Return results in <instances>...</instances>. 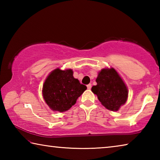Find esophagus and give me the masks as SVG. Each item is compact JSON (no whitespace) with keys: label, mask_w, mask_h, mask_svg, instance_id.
<instances>
[{"label":"esophagus","mask_w":160,"mask_h":160,"mask_svg":"<svg viewBox=\"0 0 160 160\" xmlns=\"http://www.w3.org/2000/svg\"><path fill=\"white\" fill-rule=\"evenodd\" d=\"M87 87H88V90H90L91 88H92V85H91V84H89V85H87Z\"/></svg>","instance_id":"1"}]
</instances>
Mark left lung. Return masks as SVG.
Instances as JSON below:
<instances>
[{"label":"left lung","instance_id":"1","mask_svg":"<svg viewBox=\"0 0 160 160\" xmlns=\"http://www.w3.org/2000/svg\"><path fill=\"white\" fill-rule=\"evenodd\" d=\"M97 85L92 92L108 110L117 112L128 99V90L120 75L113 68H104L98 72Z\"/></svg>","mask_w":160,"mask_h":160}]
</instances>
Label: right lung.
Masks as SVG:
<instances>
[{"instance_id":"add662e5","label":"right lung","mask_w":160,"mask_h":160,"mask_svg":"<svg viewBox=\"0 0 160 160\" xmlns=\"http://www.w3.org/2000/svg\"><path fill=\"white\" fill-rule=\"evenodd\" d=\"M86 90L87 87L73 77L72 69L61 70L58 68L46 78L42 95L51 110L64 112L73 106Z\"/></svg>"}]
</instances>
